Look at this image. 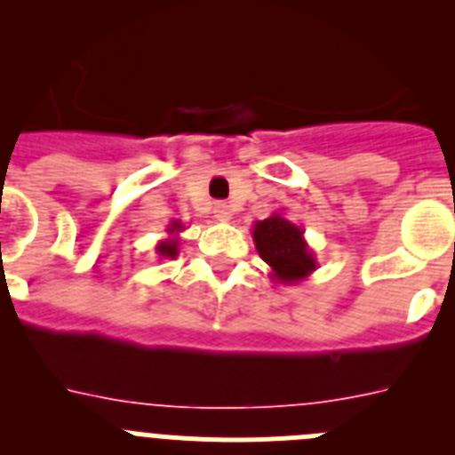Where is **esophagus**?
Here are the masks:
<instances>
[{
	"instance_id": "esophagus-1",
	"label": "esophagus",
	"mask_w": 455,
	"mask_h": 455,
	"mask_svg": "<svg viewBox=\"0 0 455 455\" xmlns=\"http://www.w3.org/2000/svg\"><path fill=\"white\" fill-rule=\"evenodd\" d=\"M214 216L220 223H228L232 219V207L228 203H216L214 204Z\"/></svg>"
}]
</instances>
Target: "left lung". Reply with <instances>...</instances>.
I'll return each mask as SVG.
<instances>
[{"label": "left lung", "instance_id": "obj_1", "mask_svg": "<svg viewBox=\"0 0 455 455\" xmlns=\"http://www.w3.org/2000/svg\"><path fill=\"white\" fill-rule=\"evenodd\" d=\"M252 241L264 262L268 264L273 283L299 284L319 268L315 251L305 241V230L280 212H273L268 219L255 220Z\"/></svg>", "mask_w": 455, "mask_h": 455}]
</instances>
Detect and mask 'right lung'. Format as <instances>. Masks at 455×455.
I'll return each mask as SVG.
<instances>
[{
  "label": "right lung",
  "mask_w": 455,
  "mask_h": 455,
  "mask_svg": "<svg viewBox=\"0 0 455 455\" xmlns=\"http://www.w3.org/2000/svg\"><path fill=\"white\" fill-rule=\"evenodd\" d=\"M168 236L162 239L155 246L156 255L162 257V259H172V257L180 255V232H184L182 220H171V225L166 228Z\"/></svg>",
  "instance_id": "right-lung-1"
}]
</instances>
